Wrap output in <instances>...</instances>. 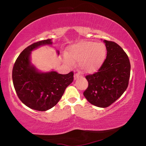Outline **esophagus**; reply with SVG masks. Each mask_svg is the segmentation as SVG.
Here are the masks:
<instances>
[{
	"instance_id": "obj_1",
	"label": "esophagus",
	"mask_w": 146,
	"mask_h": 146,
	"mask_svg": "<svg viewBox=\"0 0 146 146\" xmlns=\"http://www.w3.org/2000/svg\"><path fill=\"white\" fill-rule=\"evenodd\" d=\"M80 75H78V74H77V73H76V74H75V75H74V80H76V79L77 78H78L79 77H80Z\"/></svg>"
}]
</instances>
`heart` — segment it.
Here are the masks:
<instances>
[{"label":"heart","mask_w":146,"mask_h":146,"mask_svg":"<svg viewBox=\"0 0 146 146\" xmlns=\"http://www.w3.org/2000/svg\"><path fill=\"white\" fill-rule=\"evenodd\" d=\"M106 52V47L102 43L82 42L71 46L68 56L71 60L78 61L79 67L84 72L91 73L102 63ZM70 60L68 61L71 64Z\"/></svg>","instance_id":"1"}]
</instances>
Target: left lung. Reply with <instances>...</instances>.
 I'll return each instance as SVG.
<instances>
[{
  "label": "left lung",
  "mask_w": 146,
  "mask_h": 146,
  "mask_svg": "<svg viewBox=\"0 0 146 146\" xmlns=\"http://www.w3.org/2000/svg\"><path fill=\"white\" fill-rule=\"evenodd\" d=\"M107 56L97 72L86 76L88 87L84 96L89 102L99 108H107L119 98L126 89L130 77L128 56L121 47L104 40Z\"/></svg>",
  "instance_id": "1"
}]
</instances>
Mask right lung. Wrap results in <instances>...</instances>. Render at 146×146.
Returning <instances> with one entry per match:
<instances>
[{"label":"right lung","mask_w":146,"mask_h":146,"mask_svg":"<svg viewBox=\"0 0 146 146\" xmlns=\"http://www.w3.org/2000/svg\"><path fill=\"white\" fill-rule=\"evenodd\" d=\"M52 44L51 39L36 42L25 48L14 64L12 79L17 95L28 108L44 111L58 102L66 88L73 82V72L66 75L56 71L41 73L31 65V51L43 45ZM59 54V51H57Z\"/></svg>","instance_id":"obj_1"}]
</instances>
